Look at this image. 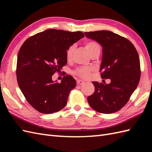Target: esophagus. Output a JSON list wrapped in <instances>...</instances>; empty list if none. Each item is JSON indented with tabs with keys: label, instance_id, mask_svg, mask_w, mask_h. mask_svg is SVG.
Returning a JSON list of instances; mask_svg holds the SVG:
<instances>
[{
	"label": "esophagus",
	"instance_id": "esophagus-1",
	"mask_svg": "<svg viewBox=\"0 0 152 152\" xmlns=\"http://www.w3.org/2000/svg\"><path fill=\"white\" fill-rule=\"evenodd\" d=\"M76 83H77V84H78V85L81 86V85H83V83H85V82L83 81V80H77Z\"/></svg>",
	"mask_w": 152,
	"mask_h": 152
}]
</instances>
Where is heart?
<instances>
[{"mask_svg": "<svg viewBox=\"0 0 152 152\" xmlns=\"http://www.w3.org/2000/svg\"><path fill=\"white\" fill-rule=\"evenodd\" d=\"M85 46L86 50H88L89 54L90 55L93 51L96 50H100L99 45L94 41H88L85 43ZM74 50V46H70L68 50H66V59L69 60L71 57H72L73 51ZM92 70V69L91 67H79L78 69H76L74 70V74L78 75V76L81 77L82 78H88L90 75Z\"/></svg>", "mask_w": 152, "mask_h": 152, "instance_id": "1", "label": "heart"}]
</instances>
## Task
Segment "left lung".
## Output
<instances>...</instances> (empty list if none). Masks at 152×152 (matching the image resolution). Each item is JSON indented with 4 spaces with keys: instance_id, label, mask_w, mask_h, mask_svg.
Here are the masks:
<instances>
[{
    "instance_id": "1",
    "label": "left lung",
    "mask_w": 152,
    "mask_h": 152,
    "mask_svg": "<svg viewBox=\"0 0 152 152\" xmlns=\"http://www.w3.org/2000/svg\"><path fill=\"white\" fill-rule=\"evenodd\" d=\"M87 38L101 44L102 58L101 78L109 84L93 82L95 92L88 97L90 106L102 114H112L127 104L140 78L139 56L127 38L109 31L85 32Z\"/></svg>"
}]
</instances>
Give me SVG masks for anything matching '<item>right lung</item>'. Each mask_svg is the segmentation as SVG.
<instances>
[{"mask_svg": "<svg viewBox=\"0 0 152 152\" xmlns=\"http://www.w3.org/2000/svg\"><path fill=\"white\" fill-rule=\"evenodd\" d=\"M84 37L82 32L48 29L29 37L19 51L16 75L27 102L40 113L51 114L65 106L76 80L70 75L61 83L52 76L66 65V50Z\"/></svg>", "mask_w": 152, "mask_h": 152, "instance_id": "right-lung-1", "label": "right lung"}]
</instances>
